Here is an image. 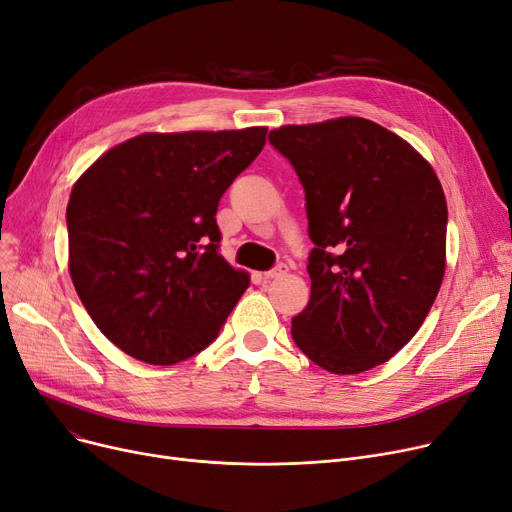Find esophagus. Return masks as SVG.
I'll use <instances>...</instances> for the list:
<instances>
[{
  "mask_svg": "<svg viewBox=\"0 0 512 512\" xmlns=\"http://www.w3.org/2000/svg\"><path fill=\"white\" fill-rule=\"evenodd\" d=\"M284 274H286V265H284V263H278V265H274V268H272L270 272H265L263 278H265V280H274V278H280V276H284Z\"/></svg>",
  "mask_w": 512,
  "mask_h": 512,
  "instance_id": "obj_1",
  "label": "esophagus"
}]
</instances>
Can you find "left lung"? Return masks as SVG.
Returning a JSON list of instances; mask_svg holds the SVG:
<instances>
[{"label": "left lung", "mask_w": 512, "mask_h": 512, "mask_svg": "<svg viewBox=\"0 0 512 512\" xmlns=\"http://www.w3.org/2000/svg\"><path fill=\"white\" fill-rule=\"evenodd\" d=\"M305 192L311 297L295 345L320 368L387 362L425 322L446 272L448 205L431 165L360 117L270 131Z\"/></svg>", "instance_id": "obj_1"}]
</instances>
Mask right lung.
Masks as SVG:
<instances>
[{"label":"right lung","mask_w":512,"mask_h":512,"mask_svg":"<svg viewBox=\"0 0 512 512\" xmlns=\"http://www.w3.org/2000/svg\"><path fill=\"white\" fill-rule=\"evenodd\" d=\"M265 127L144 133L87 169L66 207L69 270L102 335L154 366L203 351L249 274L219 255V198L265 144Z\"/></svg>","instance_id":"obj_1"}]
</instances>
